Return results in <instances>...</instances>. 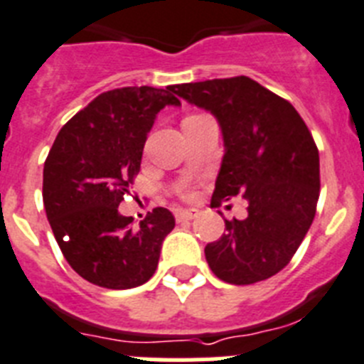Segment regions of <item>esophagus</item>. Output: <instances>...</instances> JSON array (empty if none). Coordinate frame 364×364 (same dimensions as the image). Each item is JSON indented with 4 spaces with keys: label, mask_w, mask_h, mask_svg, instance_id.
Returning a JSON list of instances; mask_svg holds the SVG:
<instances>
[{
    "label": "esophagus",
    "mask_w": 364,
    "mask_h": 364,
    "mask_svg": "<svg viewBox=\"0 0 364 364\" xmlns=\"http://www.w3.org/2000/svg\"><path fill=\"white\" fill-rule=\"evenodd\" d=\"M198 214L200 213H198L196 208H185V210H179V213L176 214V220H178L179 223H181V221H191V220H194Z\"/></svg>",
    "instance_id": "esophagus-1"
}]
</instances>
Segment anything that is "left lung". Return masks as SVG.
<instances>
[{
  "label": "left lung",
  "mask_w": 364,
  "mask_h": 364,
  "mask_svg": "<svg viewBox=\"0 0 364 364\" xmlns=\"http://www.w3.org/2000/svg\"><path fill=\"white\" fill-rule=\"evenodd\" d=\"M172 93L213 113L221 128L225 154L210 207L235 196L247 201V216L225 220V235L207 243L208 267L236 286L273 277L315 218L318 150L308 126L287 100L249 77L179 84Z\"/></svg>",
  "instance_id": "left-lung-1"
}]
</instances>
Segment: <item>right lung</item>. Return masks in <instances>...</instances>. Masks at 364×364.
<instances>
[{"instance_id": "add662e5", "label": "right lung", "mask_w": 364, "mask_h": 364, "mask_svg": "<svg viewBox=\"0 0 364 364\" xmlns=\"http://www.w3.org/2000/svg\"><path fill=\"white\" fill-rule=\"evenodd\" d=\"M164 106H181L172 86L106 91L60 129L43 164V207L53 235L68 264L95 286L129 289L148 282L164 236L176 225L163 207L139 227L119 213Z\"/></svg>"}]
</instances>
